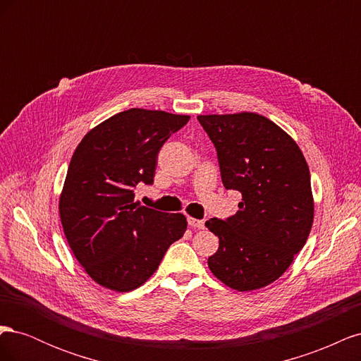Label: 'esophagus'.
I'll use <instances>...</instances> for the list:
<instances>
[{"mask_svg": "<svg viewBox=\"0 0 361 361\" xmlns=\"http://www.w3.org/2000/svg\"><path fill=\"white\" fill-rule=\"evenodd\" d=\"M188 224L190 227L194 228H204V220H197V218H188Z\"/></svg>", "mask_w": 361, "mask_h": 361, "instance_id": "obj_1", "label": "esophagus"}]
</instances>
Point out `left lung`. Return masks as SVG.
I'll return each mask as SVG.
<instances>
[{"instance_id": "obj_1", "label": "left lung", "mask_w": 361, "mask_h": 361, "mask_svg": "<svg viewBox=\"0 0 361 361\" xmlns=\"http://www.w3.org/2000/svg\"><path fill=\"white\" fill-rule=\"evenodd\" d=\"M216 150L226 190L239 211L206 227L220 239L207 259L212 274L239 292L276 281L307 241L313 223L310 171L297 143L255 113L197 116Z\"/></svg>"}]
</instances>
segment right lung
Wrapping results in <instances>:
<instances>
[{
    "instance_id": "right-lung-1",
    "label": "right lung",
    "mask_w": 361,
    "mask_h": 361,
    "mask_svg": "<svg viewBox=\"0 0 361 361\" xmlns=\"http://www.w3.org/2000/svg\"><path fill=\"white\" fill-rule=\"evenodd\" d=\"M190 116L130 108L93 128L71 159L60 218L76 260L96 283L117 292L140 288L187 231L182 214L134 202L152 185L164 143Z\"/></svg>"
}]
</instances>
